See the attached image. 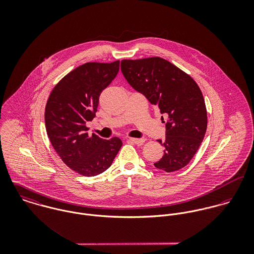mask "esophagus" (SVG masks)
I'll return each mask as SVG.
<instances>
[{
  "label": "esophagus",
  "mask_w": 254,
  "mask_h": 254,
  "mask_svg": "<svg viewBox=\"0 0 254 254\" xmlns=\"http://www.w3.org/2000/svg\"><path fill=\"white\" fill-rule=\"evenodd\" d=\"M129 141L136 144V145H143L145 143V139H137V138H129Z\"/></svg>",
  "instance_id": "obj_1"
}]
</instances>
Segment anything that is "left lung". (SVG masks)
Returning a JSON list of instances; mask_svg holds the SVG:
<instances>
[{"label": "left lung", "mask_w": 254, "mask_h": 254, "mask_svg": "<svg viewBox=\"0 0 254 254\" xmlns=\"http://www.w3.org/2000/svg\"><path fill=\"white\" fill-rule=\"evenodd\" d=\"M127 82L142 93L161 113L168 115L164 154L154 163L165 172L189 164L201 144L207 128V112L195 81L170 62L154 57L121 61Z\"/></svg>", "instance_id": "left-lung-1"}]
</instances>
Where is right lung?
<instances>
[{"label":"right lung","instance_id":"1","mask_svg":"<svg viewBox=\"0 0 254 254\" xmlns=\"http://www.w3.org/2000/svg\"><path fill=\"white\" fill-rule=\"evenodd\" d=\"M119 71V61L87 63L66 74L52 90L45 109L50 142L62 160L76 173L91 177L106 171L122 142L88 135L86 126L96 116L99 97Z\"/></svg>","mask_w":254,"mask_h":254}]
</instances>
